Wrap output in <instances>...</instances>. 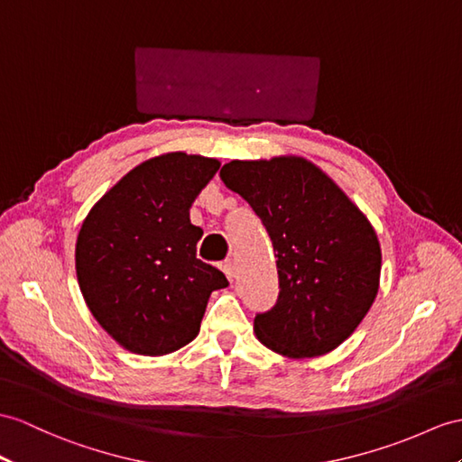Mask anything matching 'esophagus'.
<instances>
[{
    "label": "esophagus",
    "instance_id": "esophagus-1",
    "mask_svg": "<svg viewBox=\"0 0 462 462\" xmlns=\"http://www.w3.org/2000/svg\"><path fill=\"white\" fill-rule=\"evenodd\" d=\"M223 273H225V276L229 278V282H233V278H235V264H233V261H227L223 264Z\"/></svg>",
    "mask_w": 462,
    "mask_h": 462
}]
</instances>
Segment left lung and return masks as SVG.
Returning <instances> with one entry per match:
<instances>
[{
	"label": "left lung",
	"instance_id": "8db88e82",
	"mask_svg": "<svg viewBox=\"0 0 462 462\" xmlns=\"http://www.w3.org/2000/svg\"><path fill=\"white\" fill-rule=\"evenodd\" d=\"M219 178L249 201L276 253L278 300L254 316L256 337L294 358L333 351L376 298L382 254L373 225L328 174L296 156L233 161Z\"/></svg>",
	"mask_w": 462,
	"mask_h": 462
}]
</instances>
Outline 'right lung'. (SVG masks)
I'll list each match as a JSON object with an SVG mask.
<instances>
[{"mask_svg":"<svg viewBox=\"0 0 462 462\" xmlns=\"http://www.w3.org/2000/svg\"><path fill=\"white\" fill-rule=\"evenodd\" d=\"M219 171L216 159L168 152L133 168L88 213L76 274L97 323L131 353L159 356L199 331L213 290L229 286L201 263L189 206Z\"/></svg>","mask_w":462,"mask_h":462,"instance_id":"right-lung-1","label":"right lung"}]
</instances>
